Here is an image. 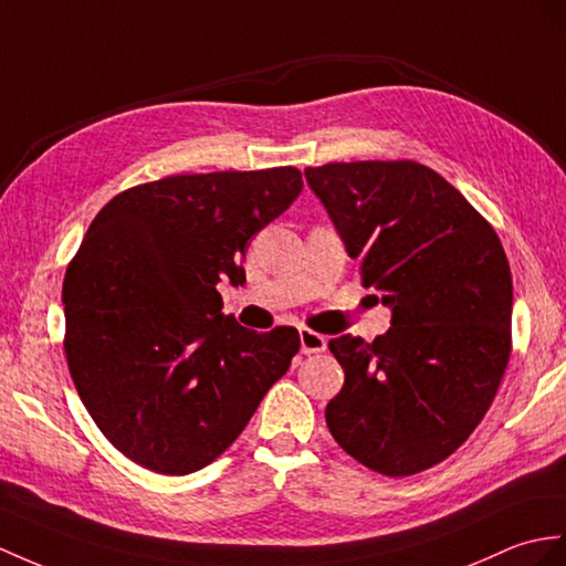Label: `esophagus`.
<instances>
[{
    "label": "esophagus",
    "mask_w": 566,
    "mask_h": 566,
    "mask_svg": "<svg viewBox=\"0 0 566 566\" xmlns=\"http://www.w3.org/2000/svg\"><path fill=\"white\" fill-rule=\"evenodd\" d=\"M300 348L305 355L324 353L326 350V336L316 334V331H312V328H300Z\"/></svg>",
    "instance_id": "34e87169"
}]
</instances>
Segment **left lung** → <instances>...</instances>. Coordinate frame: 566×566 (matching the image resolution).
I'll return each mask as SVG.
<instances>
[{
  "label": "left lung",
  "instance_id": "left-lung-1",
  "mask_svg": "<svg viewBox=\"0 0 566 566\" xmlns=\"http://www.w3.org/2000/svg\"><path fill=\"white\" fill-rule=\"evenodd\" d=\"M365 287L391 307L367 343L328 340L346 381L326 424L355 461L416 475L457 451L500 389L512 355V271L497 232L457 187L416 160L305 170Z\"/></svg>",
  "mask_w": 566,
  "mask_h": 566
}]
</instances>
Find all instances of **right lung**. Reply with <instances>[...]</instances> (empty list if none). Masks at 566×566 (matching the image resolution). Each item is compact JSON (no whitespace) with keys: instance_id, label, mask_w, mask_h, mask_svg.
Wrapping results in <instances>:
<instances>
[{"instance_id":"obj_1","label":"right lung","mask_w":566,"mask_h":566,"mask_svg":"<svg viewBox=\"0 0 566 566\" xmlns=\"http://www.w3.org/2000/svg\"><path fill=\"white\" fill-rule=\"evenodd\" d=\"M302 191L297 168L172 175L107 201L69 261L64 353L93 422L124 457L187 475L223 453L300 334L223 314L250 240Z\"/></svg>"}]
</instances>
